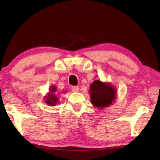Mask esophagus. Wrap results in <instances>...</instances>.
<instances>
[{"instance_id": "esophagus-1", "label": "esophagus", "mask_w": 160, "mask_h": 160, "mask_svg": "<svg viewBox=\"0 0 160 160\" xmlns=\"http://www.w3.org/2000/svg\"><path fill=\"white\" fill-rule=\"evenodd\" d=\"M71 89L73 92H79V87L78 86H72Z\"/></svg>"}]
</instances>
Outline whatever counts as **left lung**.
I'll list each match as a JSON object with an SVG mask.
<instances>
[{
    "label": "left lung",
    "instance_id": "1",
    "mask_svg": "<svg viewBox=\"0 0 160 160\" xmlns=\"http://www.w3.org/2000/svg\"><path fill=\"white\" fill-rule=\"evenodd\" d=\"M116 88L111 83L94 80L90 85L89 91L92 104L99 109L111 106L116 99Z\"/></svg>",
    "mask_w": 160,
    "mask_h": 160
}]
</instances>
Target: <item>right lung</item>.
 Listing matches in <instances>:
<instances>
[{
	"mask_svg": "<svg viewBox=\"0 0 160 160\" xmlns=\"http://www.w3.org/2000/svg\"><path fill=\"white\" fill-rule=\"evenodd\" d=\"M56 91V87L55 85L51 86L49 89V92L44 97V99H45V103H47L49 106H55L58 102V97L55 94Z\"/></svg>",
	"mask_w": 160,
	"mask_h": 160,
	"instance_id": "add662e5",
	"label": "right lung"
}]
</instances>
